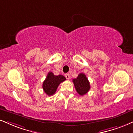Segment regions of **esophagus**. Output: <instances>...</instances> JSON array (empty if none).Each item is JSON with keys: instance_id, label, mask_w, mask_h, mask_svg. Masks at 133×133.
<instances>
[{"instance_id": "34e87169", "label": "esophagus", "mask_w": 133, "mask_h": 133, "mask_svg": "<svg viewBox=\"0 0 133 133\" xmlns=\"http://www.w3.org/2000/svg\"><path fill=\"white\" fill-rule=\"evenodd\" d=\"M65 77H66V78L67 79H70V75L68 74V73H66V74L65 75Z\"/></svg>"}]
</instances>
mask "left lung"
<instances>
[{
  "instance_id": "left-lung-1",
  "label": "left lung",
  "mask_w": 133,
  "mask_h": 133,
  "mask_svg": "<svg viewBox=\"0 0 133 133\" xmlns=\"http://www.w3.org/2000/svg\"><path fill=\"white\" fill-rule=\"evenodd\" d=\"M74 86L77 92L80 96H83L88 93L90 89V83L84 73H79L78 77L73 79Z\"/></svg>"
}]
</instances>
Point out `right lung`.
<instances>
[{
	"label": "right lung",
	"mask_w": 133,
	"mask_h": 133,
	"mask_svg": "<svg viewBox=\"0 0 133 133\" xmlns=\"http://www.w3.org/2000/svg\"><path fill=\"white\" fill-rule=\"evenodd\" d=\"M65 80L66 78L63 75L55 76L52 72H49L42 84L44 91L48 96H52L56 92L58 85Z\"/></svg>",
	"instance_id": "obj_1"
}]
</instances>
